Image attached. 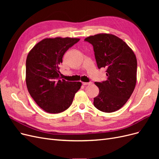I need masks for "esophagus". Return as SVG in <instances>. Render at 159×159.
Returning <instances> with one entry per match:
<instances>
[{"instance_id": "esophagus-1", "label": "esophagus", "mask_w": 159, "mask_h": 159, "mask_svg": "<svg viewBox=\"0 0 159 159\" xmlns=\"http://www.w3.org/2000/svg\"><path fill=\"white\" fill-rule=\"evenodd\" d=\"M82 84L84 85H90L91 84V82H82Z\"/></svg>"}]
</instances>
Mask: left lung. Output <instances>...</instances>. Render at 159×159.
<instances>
[{
	"label": "left lung",
	"mask_w": 159,
	"mask_h": 159,
	"mask_svg": "<svg viewBox=\"0 0 159 159\" xmlns=\"http://www.w3.org/2000/svg\"><path fill=\"white\" fill-rule=\"evenodd\" d=\"M84 41L93 46L98 68L107 69V80L95 82L99 92L94 106L101 111L114 112L126 103L135 88L136 56L125 42L113 34H99Z\"/></svg>",
	"instance_id": "obj_1"
}]
</instances>
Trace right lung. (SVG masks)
I'll list each match as a JSON object with an SVG mask.
<instances>
[{"label":"right lung","mask_w":159,"mask_h":159,"mask_svg":"<svg viewBox=\"0 0 159 159\" xmlns=\"http://www.w3.org/2000/svg\"><path fill=\"white\" fill-rule=\"evenodd\" d=\"M79 38H45L34 46L26 61V82L31 97L45 111L59 113L68 109L81 82L60 80L65 52Z\"/></svg>","instance_id":"1"}]
</instances>
